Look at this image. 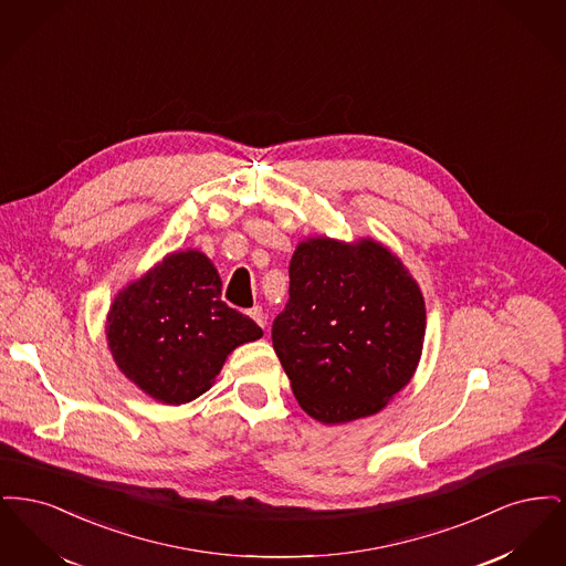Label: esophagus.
<instances>
[{
	"instance_id": "34e87169",
	"label": "esophagus",
	"mask_w": 566,
	"mask_h": 566,
	"mask_svg": "<svg viewBox=\"0 0 566 566\" xmlns=\"http://www.w3.org/2000/svg\"><path fill=\"white\" fill-rule=\"evenodd\" d=\"M248 316H250L254 323L259 324V326H263V328H265L268 318H265V312H263V307H261V305H254L252 310H248Z\"/></svg>"
}]
</instances>
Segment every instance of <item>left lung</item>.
<instances>
[{
    "label": "left lung",
    "mask_w": 566,
    "mask_h": 566,
    "mask_svg": "<svg viewBox=\"0 0 566 566\" xmlns=\"http://www.w3.org/2000/svg\"><path fill=\"white\" fill-rule=\"evenodd\" d=\"M289 275L271 339L296 401L324 424L376 413L420 360L427 312L418 284L369 240H307Z\"/></svg>",
    "instance_id": "obj_1"
}]
</instances>
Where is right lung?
Returning <instances> with one entry per match:
<instances>
[{"label":"right lung","instance_id":"add662e5","mask_svg":"<svg viewBox=\"0 0 566 566\" xmlns=\"http://www.w3.org/2000/svg\"><path fill=\"white\" fill-rule=\"evenodd\" d=\"M214 265L197 250L169 254L109 307L108 346L120 371L167 405L189 403L227 354L263 328L222 301Z\"/></svg>","mask_w":566,"mask_h":566}]
</instances>
